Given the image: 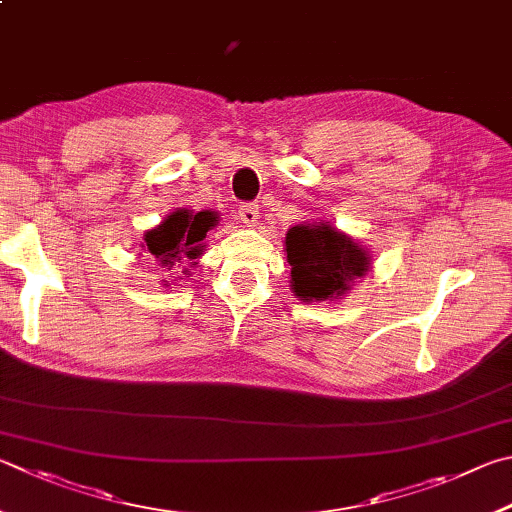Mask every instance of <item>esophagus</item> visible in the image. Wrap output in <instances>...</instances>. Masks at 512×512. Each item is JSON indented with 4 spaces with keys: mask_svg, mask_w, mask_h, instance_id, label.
<instances>
[{
    "mask_svg": "<svg viewBox=\"0 0 512 512\" xmlns=\"http://www.w3.org/2000/svg\"><path fill=\"white\" fill-rule=\"evenodd\" d=\"M239 217L246 226H255L259 219V208L255 206V203H244V206L239 208Z\"/></svg>",
    "mask_w": 512,
    "mask_h": 512,
    "instance_id": "34e87169",
    "label": "esophagus"
}]
</instances>
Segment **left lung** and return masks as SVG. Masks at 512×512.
I'll return each instance as SVG.
<instances>
[{
    "label": "left lung",
    "mask_w": 512,
    "mask_h": 512,
    "mask_svg": "<svg viewBox=\"0 0 512 512\" xmlns=\"http://www.w3.org/2000/svg\"><path fill=\"white\" fill-rule=\"evenodd\" d=\"M293 293L302 300H331L349 291L351 280L365 275L369 257L351 237L327 224L293 226L286 232Z\"/></svg>",
    "instance_id": "obj_1"
}]
</instances>
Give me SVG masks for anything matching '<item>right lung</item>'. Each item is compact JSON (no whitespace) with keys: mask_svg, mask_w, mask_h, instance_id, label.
I'll return each mask as SVG.
<instances>
[{"mask_svg":"<svg viewBox=\"0 0 512 512\" xmlns=\"http://www.w3.org/2000/svg\"><path fill=\"white\" fill-rule=\"evenodd\" d=\"M212 226H217L215 212L206 210L192 215L188 210H176L159 228L147 232L143 250L147 248V253H152L156 262L170 271L179 259L197 264L194 259L203 255V239Z\"/></svg>","mask_w":512,"mask_h":512,"instance_id":"1","label":"right lung"}]
</instances>
